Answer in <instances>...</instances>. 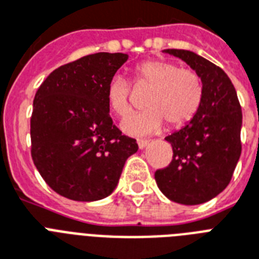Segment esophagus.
Returning a JSON list of instances; mask_svg holds the SVG:
<instances>
[{
    "instance_id": "esophagus-1",
    "label": "esophagus",
    "mask_w": 259,
    "mask_h": 259,
    "mask_svg": "<svg viewBox=\"0 0 259 259\" xmlns=\"http://www.w3.org/2000/svg\"><path fill=\"white\" fill-rule=\"evenodd\" d=\"M137 144L140 149H144V148H146V146L149 145V140H138Z\"/></svg>"
}]
</instances>
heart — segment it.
<instances>
[{
	"mask_svg": "<svg viewBox=\"0 0 259 259\" xmlns=\"http://www.w3.org/2000/svg\"><path fill=\"white\" fill-rule=\"evenodd\" d=\"M134 84L152 87L146 95L145 109L127 118L122 129L132 136H146L161 130L165 121L173 127L192 121L203 102V80L196 71L177 63L154 59L138 63L133 71ZM132 87L122 76L110 79L106 99L117 117L125 118L132 111Z\"/></svg>",
	"mask_w": 259,
	"mask_h": 259,
	"instance_id": "1",
	"label": "heart"
}]
</instances>
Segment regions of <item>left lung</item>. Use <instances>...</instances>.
I'll return each mask as SVG.
<instances>
[{
    "label": "left lung",
    "mask_w": 259,
    "mask_h": 259,
    "mask_svg": "<svg viewBox=\"0 0 259 259\" xmlns=\"http://www.w3.org/2000/svg\"><path fill=\"white\" fill-rule=\"evenodd\" d=\"M200 75L204 87L197 114L165 140L173 158L154 179L169 200L185 205L211 200L229 185L241 157L242 110L237 91L221 67L195 52L164 50Z\"/></svg>",
    "instance_id": "left-lung-1"
}]
</instances>
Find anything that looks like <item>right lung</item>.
<instances>
[{
    "label": "right lung",
    "mask_w": 259,
    "mask_h": 259,
    "mask_svg": "<svg viewBox=\"0 0 259 259\" xmlns=\"http://www.w3.org/2000/svg\"><path fill=\"white\" fill-rule=\"evenodd\" d=\"M126 54L98 52L59 67L38 87L30 117V154L59 195L95 201L113 192L134 138L113 125L106 87Z\"/></svg>",
    "instance_id": "obj_1"
}]
</instances>
